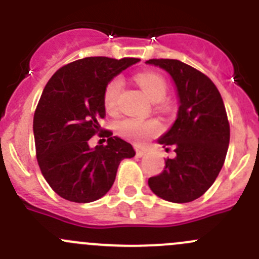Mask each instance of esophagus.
Returning a JSON list of instances; mask_svg holds the SVG:
<instances>
[{
    "mask_svg": "<svg viewBox=\"0 0 259 259\" xmlns=\"http://www.w3.org/2000/svg\"><path fill=\"white\" fill-rule=\"evenodd\" d=\"M145 155V150H143V149L140 148H137V156L138 158H142V156Z\"/></svg>",
    "mask_w": 259,
    "mask_h": 259,
    "instance_id": "obj_1",
    "label": "esophagus"
}]
</instances>
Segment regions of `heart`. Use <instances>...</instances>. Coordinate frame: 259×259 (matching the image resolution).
Here are the masks:
<instances>
[{"label":"heart","mask_w":259,"mask_h":259,"mask_svg":"<svg viewBox=\"0 0 259 259\" xmlns=\"http://www.w3.org/2000/svg\"><path fill=\"white\" fill-rule=\"evenodd\" d=\"M135 82L139 85L146 98L153 103H159L164 100L166 95V82L163 77L155 72H139L135 75ZM122 81L120 77H114L106 85L104 90V105L106 110L113 111L116 108L117 98L121 91ZM161 130V124L158 120L149 119L143 120L138 117H125L116 124V132L121 137L137 143L143 144L149 138L159 134Z\"/></svg>","instance_id":"heart-1"}]
</instances>
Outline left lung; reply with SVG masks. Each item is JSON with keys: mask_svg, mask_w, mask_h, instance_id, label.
<instances>
[{"mask_svg": "<svg viewBox=\"0 0 259 259\" xmlns=\"http://www.w3.org/2000/svg\"><path fill=\"white\" fill-rule=\"evenodd\" d=\"M170 75L178 96V113L170 129L158 139L174 146L176 158L166 159L159 176L148 180L151 192L171 203H188L211 187L224 164L229 145V124L223 100L209 77L179 60H149Z\"/></svg>", "mask_w": 259, "mask_h": 259, "instance_id": "8db88e82", "label": "left lung"}]
</instances>
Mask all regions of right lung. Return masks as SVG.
Segmentation results:
<instances>
[{"label":"right lung","mask_w":259,"mask_h":259,"mask_svg":"<svg viewBox=\"0 0 259 259\" xmlns=\"http://www.w3.org/2000/svg\"><path fill=\"white\" fill-rule=\"evenodd\" d=\"M139 59L85 57L61 67L46 83L33 116L36 156L44 178L64 199L90 203L113 187L122 159L135 156L132 144L108 135L90 148L105 116L104 90Z\"/></svg>","instance_id":"add662e5"}]
</instances>
